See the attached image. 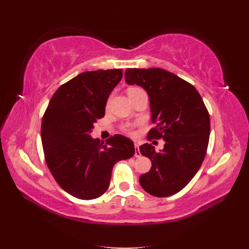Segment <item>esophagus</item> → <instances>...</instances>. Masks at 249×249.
Instances as JSON below:
<instances>
[{"instance_id":"34e87169","label":"esophagus","mask_w":249,"mask_h":249,"mask_svg":"<svg viewBox=\"0 0 249 249\" xmlns=\"http://www.w3.org/2000/svg\"><path fill=\"white\" fill-rule=\"evenodd\" d=\"M140 156H141V154H140V150H139L138 143H135V157L139 158Z\"/></svg>"}]
</instances>
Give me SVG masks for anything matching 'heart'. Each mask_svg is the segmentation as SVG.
<instances>
[{"instance_id":"b5f03b06","label":"heart","mask_w":249,"mask_h":249,"mask_svg":"<svg viewBox=\"0 0 249 249\" xmlns=\"http://www.w3.org/2000/svg\"><path fill=\"white\" fill-rule=\"evenodd\" d=\"M140 90H142V89L137 88V87H132V88H130L129 90H127V94H133L135 92L140 91ZM120 129H122L124 132L130 134V135H134L135 134V124H129V123L123 124L122 126H120Z\"/></svg>"}]
</instances>
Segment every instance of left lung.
I'll use <instances>...</instances> for the list:
<instances>
[{"instance_id": "obj_1", "label": "left lung", "mask_w": 249, "mask_h": 249, "mask_svg": "<svg viewBox=\"0 0 249 249\" xmlns=\"http://www.w3.org/2000/svg\"><path fill=\"white\" fill-rule=\"evenodd\" d=\"M124 80L139 85L149 96L152 123L147 140H165L157 153L145 143L140 153L152 168L139 178L141 187L157 197L179 192L196 175L205 159L210 138V115L195 87L162 69H127Z\"/></svg>"}]
</instances>
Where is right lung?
Segmentation results:
<instances>
[{
    "label": "right lung",
    "instance_id": "1",
    "mask_svg": "<svg viewBox=\"0 0 249 249\" xmlns=\"http://www.w3.org/2000/svg\"><path fill=\"white\" fill-rule=\"evenodd\" d=\"M123 70L85 71L60 86L41 122V142L48 167L58 185L79 199L102 196L112 169L135 154L134 143L114 135L104 143L92 139L93 124L105 115L111 91Z\"/></svg>",
    "mask_w": 249,
    "mask_h": 249
}]
</instances>
